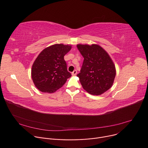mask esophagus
I'll list each match as a JSON object with an SVG mask.
<instances>
[{
  "instance_id": "1",
  "label": "esophagus",
  "mask_w": 148,
  "mask_h": 148,
  "mask_svg": "<svg viewBox=\"0 0 148 148\" xmlns=\"http://www.w3.org/2000/svg\"><path fill=\"white\" fill-rule=\"evenodd\" d=\"M76 74H77V71H76V70H75V71L72 73V75L73 76H75Z\"/></svg>"
}]
</instances>
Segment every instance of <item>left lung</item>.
Instances as JSON below:
<instances>
[{"instance_id":"left-lung-1","label":"left lung","mask_w":148,"mask_h":148,"mask_svg":"<svg viewBox=\"0 0 148 148\" xmlns=\"http://www.w3.org/2000/svg\"><path fill=\"white\" fill-rule=\"evenodd\" d=\"M84 57L80 73L77 75L83 88L92 95H100L113 85L115 65L106 51L97 45H77Z\"/></svg>"}]
</instances>
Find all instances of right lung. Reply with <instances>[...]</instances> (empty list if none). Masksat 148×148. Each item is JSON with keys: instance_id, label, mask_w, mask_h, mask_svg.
<instances>
[{"instance_id": "add662e5", "label": "right lung", "mask_w": 148, "mask_h": 148, "mask_svg": "<svg viewBox=\"0 0 148 148\" xmlns=\"http://www.w3.org/2000/svg\"><path fill=\"white\" fill-rule=\"evenodd\" d=\"M71 49V46L55 44L44 49L39 54L32 69V79L39 90L54 92L71 77L64 59Z\"/></svg>"}]
</instances>
